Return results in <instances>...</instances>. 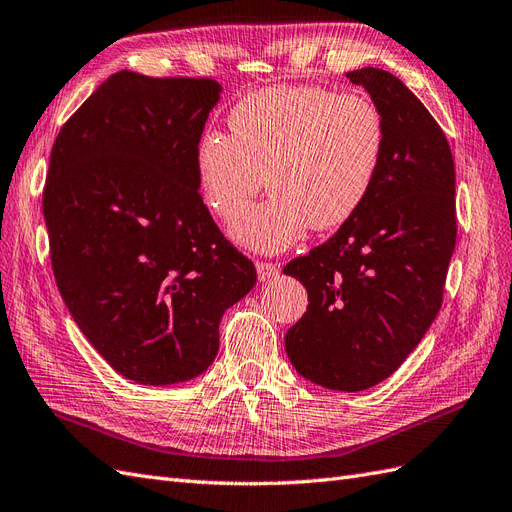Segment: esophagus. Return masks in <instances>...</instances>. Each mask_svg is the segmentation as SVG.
<instances>
[{"label": "esophagus", "instance_id": "34e87169", "mask_svg": "<svg viewBox=\"0 0 512 512\" xmlns=\"http://www.w3.org/2000/svg\"><path fill=\"white\" fill-rule=\"evenodd\" d=\"M256 273H258V280L260 282H267L271 278H275V275L280 273V267L273 265V262H256Z\"/></svg>", "mask_w": 512, "mask_h": 512}]
</instances>
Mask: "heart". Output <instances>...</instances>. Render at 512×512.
Masks as SVG:
<instances>
[{"label":"heart","instance_id":"heart-1","mask_svg":"<svg viewBox=\"0 0 512 512\" xmlns=\"http://www.w3.org/2000/svg\"><path fill=\"white\" fill-rule=\"evenodd\" d=\"M230 135L204 131L196 176L204 204L237 215L267 185L273 196L245 209L234 243L278 254L312 226L331 230L362 209L385 155L381 109L366 94L319 86H273L243 96L228 114Z\"/></svg>","mask_w":512,"mask_h":512}]
</instances>
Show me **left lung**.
Returning a JSON list of instances; mask_svg holds the SVG:
<instances>
[{"label":"left lung","instance_id":"1","mask_svg":"<svg viewBox=\"0 0 512 512\" xmlns=\"http://www.w3.org/2000/svg\"><path fill=\"white\" fill-rule=\"evenodd\" d=\"M347 79L381 109L385 155L362 209L284 267L308 290V312L284 344L303 379L359 392L388 379L435 321L457 206L448 140L418 96L372 66Z\"/></svg>","mask_w":512,"mask_h":512}]
</instances>
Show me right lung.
<instances>
[{"instance_id": "add662e5", "label": "right lung", "mask_w": 512, "mask_h": 512, "mask_svg": "<svg viewBox=\"0 0 512 512\" xmlns=\"http://www.w3.org/2000/svg\"><path fill=\"white\" fill-rule=\"evenodd\" d=\"M219 99L213 79L120 71L51 150L43 215L55 282L81 334L135 383L200 377L224 312L256 284L198 193L196 146Z\"/></svg>"}]
</instances>
